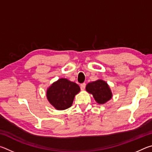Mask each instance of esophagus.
<instances>
[{
  "instance_id": "34e87169",
  "label": "esophagus",
  "mask_w": 152,
  "mask_h": 152,
  "mask_svg": "<svg viewBox=\"0 0 152 152\" xmlns=\"http://www.w3.org/2000/svg\"><path fill=\"white\" fill-rule=\"evenodd\" d=\"M80 87H81V89L82 90H84L86 87V83H82L80 84Z\"/></svg>"
}]
</instances>
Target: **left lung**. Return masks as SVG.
<instances>
[{"instance_id":"left-lung-1","label":"left lung","mask_w":152,"mask_h":152,"mask_svg":"<svg viewBox=\"0 0 152 152\" xmlns=\"http://www.w3.org/2000/svg\"><path fill=\"white\" fill-rule=\"evenodd\" d=\"M86 91L91 94L97 103L100 104H105L113 96L109 84L102 80L90 82L86 86Z\"/></svg>"}]
</instances>
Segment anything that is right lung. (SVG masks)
<instances>
[{
  "label": "right lung",
  "instance_id": "add662e5",
  "mask_svg": "<svg viewBox=\"0 0 152 152\" xmlns=\"http://www.w3.org/2000/svg\"><path fill=\"white\" fill-rule=\"evenodd\" d=\"M80 91L76 83L66 78H60L47 89L46 96L50 103L56 109L62 110L70 108L74 97Z\"/></svg>",
  "mask_w": 152,
  "mask_h": 152
}]
</instances>
